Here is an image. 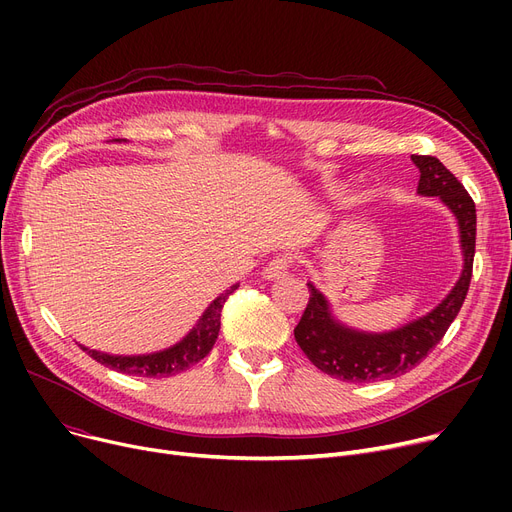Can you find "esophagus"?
<instances>
[{
    "mask_svg": "<svg viewBox=\"0 0 512 512\" xmlns=\"http://www.w3.org/2000/svg\"><path fill=\"white\" fill-rule=\"evenodd\" d=\"M292 265H294V257L290 253H280L274 259H270V263L263 267V278H267V280L282 278V276L288 274Z\"/></svg>",
    "mask_w": 512,
    "mask_h": 512,
    "instance_id": "obj_1",
    "label": "esophagus"
}]
</instances>
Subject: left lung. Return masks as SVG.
Returning <instances> with one entry per match:
<instances>
[{
	"mask_svg": "<svg viewBox=\"0 0 512 512\" xmlns=\"http://www.w3.org/2000/svg\"><path fill=\"white\" fill-rule=\"evenodd\" d=\"M413 161L421 172L417 191L427 197H440L459 220L465 255L463 276L432 313L388 334H361L342 328L332 319L324 294L307 284L309 301L294 328V340L317 369L336 380L378 382L411 371L444 338L469 292L477 232L475 203L461 180L438 157L413 155Z\"/></svg>",
	"mask_w": 512,
	"mask_h": 512,
	"instance_id": "obj_1",
	"label": "left lung"
}]
</instances>
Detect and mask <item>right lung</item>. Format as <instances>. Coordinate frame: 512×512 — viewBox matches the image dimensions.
<instances>
[{"instance_id":"1","label":"right lung","mask_w":512,"mask_h":512,"mask_svg":"<svg viewBox=\"0 0 512 512\" xmlns=\"http://www.w3.org/2000/svg\"><path fill=\"white\" fill-rule=\"evenodd\" d=\"M234 290H236V286H230V290L220 294V297L207 307L203 317L197 321L193 332L188 334L182 342H178L176 346L168 348V351L153 353V355H141V357H114V355L89 351V348H85V346H80V348L87 351V355L91 359H95L97 363L110 367V369H116L120 373L143 375V378H168V375L180 373L209 355V351L220 334V317H222L224 303L228 301V297Z\"/></svg>"}]
</instances>
